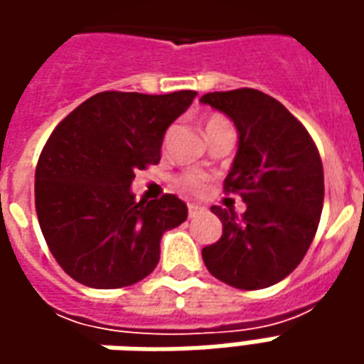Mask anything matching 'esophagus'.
<instances>
[{
  "label": "esophagus",
  "mask_w": 364,
  "mask_h": 364,
  "mask_svg": "<svg viewBox=\"0 0 364 364\" xmlns=\"http://www.w3.org/2000/svg\"><path fill=\"white\" fill-rule=\"evenodd\" d=\"M187 208H189V218H195L197 214L205 213V208H203V206L193 205V203H189V205H187Z\"/></svg>",
  "instance_id": "1"
}]
</instances>
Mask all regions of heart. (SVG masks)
Returning a JSON list of instances; mask_svg holds the SVG:
<instances>
[{
    "mask_svg": "<svg viewBox=\"0 0 364 364\" xmlns=\"http://www.w3.org/2000/svg\"><path fill=\"white\" fill-rule=\"evenodd\" d=\"M222 127H230L228 119H224L222 114H210L208 119L205 120V132H213L216 128ZM175 185L179 187L185 193H189V195H203L208 187V177L205 173H198V171H187V173H183L177 177V181Z\"/></svg>",
    "mask_w": 364,
    "mask_h": 364,
    "instance_id": "1",
    "label": "heart"
}]
</instances>
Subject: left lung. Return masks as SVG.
I'll list each match as a JSON object with an SVG mask.
<instances>
[{"label": "left lung", "mask_w": 364, "mask_h": 364, "mask_svg": "<svg viewBox=\"0 0 364 364\" xmlns=\"http://www.w3.org/2000/svg\"><path fill=\"white\" fill-rule=\"evenodd\" d=\"M234 120L240 134L226 193L247 205L242 218L222 206V237L203 250L206 269L234 289L282 281L304 259L320 224L323 167L312 136L287 107L250 87L200 97Z\"/></svg>", "instance_id": "left-lung-1"}]
</instances>
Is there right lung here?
I'll list each match as a JSON object with an SVG mask.
<instances>
[{"label":"right lung","instance_id":"1","mask_svg":"<svg viewBox=\"0 0 364 364\" xmlns=\"http://www.w3.org/2000/svg\"><path fill=\"white\" fill-rule=\"evenodd\" d=\"M197 91H103L54 128L35 173V206L48 250L74 281L122 289L156 269L167 230L187 220L175 195L134 200L136 169L156 166L169 124Z\"/></svg>","mask_w":364,"mask_h":364}]
</instances>
